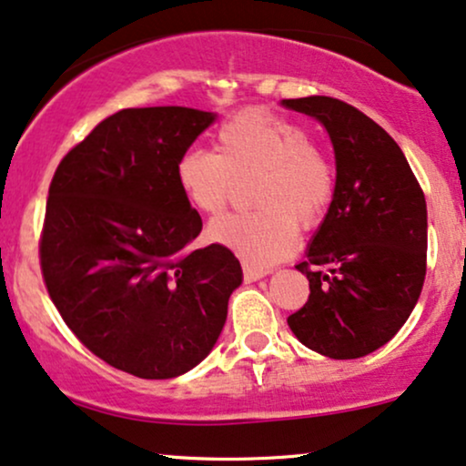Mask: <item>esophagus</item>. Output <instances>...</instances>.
I'll return each instance as SVG.
<instances>
[{
  "label": "esophagus",
  "instance_id": "34e87169",
  "mask_svg": "<svg viewBox=\"0 0 466 466\" xmlns=\"http://www.w3.org/2000/svg\"><path fill=\"white\" fill-rule=\"evenodd\" d=\"M268 274H269V269L244 266V280H248V283H252V280H259L263 277H268Z\"/></svg>",
  "mask_w": 466,
  "mask_h": 466
}]
</instances>
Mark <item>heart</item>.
<instances>
[{
  "mask_svg": "<svg viewBox=\"0 0 466 466\" xmlns=\"http://www.w3.org/2000/svg\"><path fill=\"white\" fill-rule=\"evenodd\" d=\"M216 151L186 148L175 166L183 197L200 214H220L239 181L257 209L218 218L209 238L250 266L285 259L298 242V222L313 228L335 197V166L296 120L261 110L239 112L216 134Z\"/></svg>",
  "mask_w": 466,
  "mask_h": 466,
  "instance_id": "heart-1",
  "label": "heart"
}]
</instances>
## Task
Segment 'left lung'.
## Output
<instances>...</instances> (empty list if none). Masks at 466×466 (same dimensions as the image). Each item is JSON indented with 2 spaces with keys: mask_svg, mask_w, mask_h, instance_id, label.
Instances as JSON below:
<instances>
[{
  "mask_svg": "<svg viewBox=\"0 0 466 466\" xmlns=\"http://www.w3.org/2000/svg\"><path fill=\"white\" fill-rule=\"evenodd\" d=\"M283 106L318 118L337 159L330 209L296 266L311 294L287 324L315 352L360 359L391 341L421 296L426 197L398 142L354 106L319 95Z\"/></svg>",
  "mask_w": 466,
  "mask_h": 466,
  "instance_id": "1",
  "label": "left lung"
}]
</instances>
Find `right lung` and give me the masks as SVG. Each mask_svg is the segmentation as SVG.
Wrapping results in <instances>:
<instances>
[{
    "instance_id": "1",
    "label": "right lung",
    "mask_w": 466,
    "mask_h": 466,
    "mask_svg": "<svg viewBox=\"0 0 466 466\" xmlns=\"http://www.w3.org/2000/svg\"><path fill=\"white\" fill-rule=\"evenodd\" d=\"M214 118L120 110L62 157L49 186L38 257L51 302L90 352L147 380L181 376L211 352L242 283L227 246H192L203 220L175 177Z\"/></svg>"
}]
</instances>
